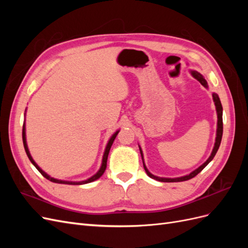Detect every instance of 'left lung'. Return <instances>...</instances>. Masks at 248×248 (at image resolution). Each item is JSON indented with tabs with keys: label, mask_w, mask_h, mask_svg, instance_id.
I'll use <instances>...</instances> for the list:
<instances>
[{
	"label": "left lung",
	"mask_w": 248,
	"mask_h": 248,
	"mask_svg": "<svg viewBox=\"0 0 248 248\" xmlns=\"http://www.w3.org/2000/svg\"><path fill=\"white\" fill-rule=\"evenodd\" d=\"M191 74H192V77H193L194 78H197L202 86L206 87V88L208 87L206 79H205L204 78H202V76L201 73H199V72H197V71H192ZM212 96H213V100H214V102H215L216 111H217V118H218V121H217V133H216L215 145H214V148H213V151H212L211 155H210L208 160H207L204 164H202V166H201L199 169H197L196 170H193L192 172H190L189 175L181 177V178H175V179L156 177V176L152 175L151 172H150V171L147 170L146 166L144 164V169H145V170H146V172H147V175H148L150 178L155 179V180H157V181H161V182H181V181H186V180H189V179H191V178H193V177H196V176L199 174V172H201L202 170H204L205 167L207 166V164L213 159V157L215 156V154H216V152H217V150H218V148H219V146H220V141H221V138H222V130H223L222 128H223V126H222V106H221V102H220V100H219V97H218V95L215 94V93H214ZM140 155H141V158H142V153H141L140 148ZM142 163H144V160H142Z\"/></svg>",
	"instance_id": "left-lung-1"
}]
</instances>
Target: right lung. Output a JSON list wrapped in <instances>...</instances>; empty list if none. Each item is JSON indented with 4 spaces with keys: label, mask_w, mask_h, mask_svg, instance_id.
Returning a JSON list of instances; mask_svg holds the SVG:
<instances>
[{
    "label": "right lung",
    "mask_w": 248,
    "mask_h": 248,
    "mask_svg": "<svg viewBox=\"0 0 248 248\" xmlns=\"http://www.w3.org/2000/svg\"><path fill=\"white\" fill-rule=\"evenodd\" d=\"M118 132L119 131H117L114 136H112L111 138H110V140H108V146H107V149H106V152H104V155H103V159H102V164H101V168H100V170H98V172H97L96 175H94L93 177H91L90 179H88V180H86V181H80V182H68V181H62V180H57V179H54V178H50L47 174H46V172H44L38 166H37V164L35 163V161L33 160V158H32V156H31V154H30V152H29V149H28V146H27V141H26V131H25V125H24V127H22V141H24V147H25V150H26V153H27V155H28V157H29V159L31 160V162L34 164L35 166V168L38 170L39 171H40V174L44 177V178H46L47 180H49V181H51V182H55V183H61V184H71V185H81V184H86V183H90V182H92V181H95V180H97L98 178H100L101 176H102V174L104 172V170H106V169H107V161H108V153H109V150H110V147H111V145H112V142H114V140H115V139H116V137H117V134H118Z\"/></svg>",
    "instance_id": "obj_1"
}]
</instances>
